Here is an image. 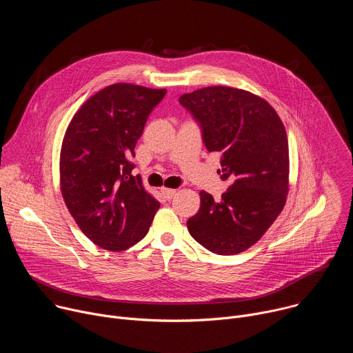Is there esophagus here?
Returning <instances> with one entry per match:
<instances>
[{
  "instance_id": "34e87169",
  "label": "esophagus",
  "mask_w": 353,
  "mask_h": 353,
  "mask_svg": "<svg viewBox=\"0 0 353 353\" xmlns=\"http://www.w3.org/2000/svg\"><path fill=\"white\" fill-rule=\"evenodd\" d=\"M162 194L165 195V198H168V199H170V198H173L174 195H176V190H173V188H162Z\"/></svg>"
}]
</instances>
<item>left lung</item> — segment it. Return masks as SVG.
Masks as SVG:
<instances>
[{
  "mask_svg": "<svg viewBox=\"0 0 353 353\" xmlns=\"http://www.w3.org/2000/svg\"><path fill=\"white\" fill-rule=\"evenodd\" d=\"M199 124L210 152H221L222 180L230 185L215 201L201 191L198 212L187 221L190 234L219 256L256 244L285 207L289 148L285 127L260 96L229 86H208L179 99Z\"/></svg>",
  "mask_w": 353,
  "mask_h": 353,
  "instance_id": "left-lung-1",
  "label": "left lung"
}]
</instances>
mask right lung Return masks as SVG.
Returning <instances> with one entry per match:
<instances>
[{"label": "right lung", "mask_w": 353, "mask_h": 353, "mask_svg": "<svg viewBox=\"0 0 353 353\" xmlns=\"http://www.w3.org/2000/svg\"><path fill=\"white\" fill-rule=\"evenodd\" d=\"M166 89L114 83L94 93L72 117L61 146L60 184L83 234L123 251L149 230L161 204L134 176L132 158L146 120Z\"/></svg>", "instance_id": "1"}]
</instances>
